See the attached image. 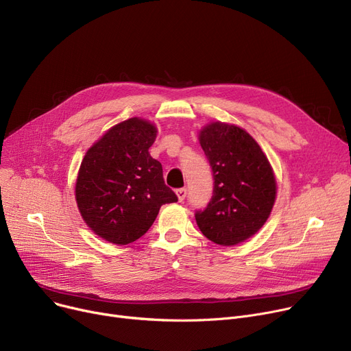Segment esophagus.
Segmentation results:
<instances>
[{"label":"esophagus","instance_id":"esophagus-1","mask_svg":"<svg viewBox=\"0 0 351 351\" xmlns=\"http://www.w3.org/2000/svg\"><path fill=\"white\" fill-rule=\"evenodd\" d=\"M186 193H188V191H186L184 188H180L176 191V196H178V200L179 202H183L184 197H186Z\"/></svg>","mask_w":351,"mask_h":351}]
</instances>
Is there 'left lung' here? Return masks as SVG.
<instances>
[{
    "label": "left lung",
    "instance_id": "obj_1",
    "mask_svg": "<svg viewBox=\"0 0 351 351\" xmlns=\"http://www.w3.org/2000/svg\"><path fill=\"white\" fill-rule=\"evenodd\" d=\"M200 145L212 167L213 196L195 213L203 236L219 245H236L258 231L271 215L276 182L269 162L243 128L206 125Z\"/></svg>",
    "mask_w": 351,
    "mask_h": 351
}]
</instances>
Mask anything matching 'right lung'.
Here are the masks:
<instances>
[{
  "mask_svg": "<svg viewBox=\"0 0 351 351\" xmlns=\"http://www.w3.org/2000/svg\"><path fill=\"white\" fill-rule=\"evenodd\" d=\"M149 121L130 119L110 128L84 155L76 202L86 224L106 241L125 245L143 237L165 203L178 196L165 184L160 162L148 149Z\"/></svg>",
  "mask_w": 351,
  "mask_h": 351,
  "instance_id": "obj_1",
  "label": "right lung"
}]
</instances>
